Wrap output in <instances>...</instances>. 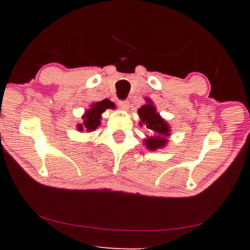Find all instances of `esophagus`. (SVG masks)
Here are the masks:
<instances>
[{"instance_id":"1","label":"esophagus","mask_w":250,"mask_h":250,"mask_svg":"<svg viewBox=\"0 0 250 250\" xmlns=\"http://www.w3.org/2000/svg\"><path fill=\"white\" fill-rule=\"evenodd\" d=\"M118 104H119V107L124 110H128L129 105H130L128 100H120L119 103H118Z\"/></svg>"}]
</instances>
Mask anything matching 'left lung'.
I'll use <instances>...</instances> for the list:
<instances>
[{
	"mask_svg": "<svg viewBox=\"0 0 250 250\" xmlns=\"http://www.w3.org/2000/svg\"><path fill=\"white\" fill-rule=\"evenodd\" d=\"M146 104H143L140 109H138L139 117H140V124L139 125L141 126L146 125L150 130V132L154 133L151 137L145 139V145L149 150L155 151L167 146V137L170 135V125L156 112V109L152 104L151 99L146 98Z\"/></svg>",
	"mask_w": 250,
	"mask_h": 250,
	"instance_id": "obj_1",
	"label": "left lung"
}]
</instances>
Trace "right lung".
<instances>
[{
	"label": "right lung",
	"mask_w": 250,
	"mask_h": 250,
	"mask_svg": "<svg viewBox=\"0 0 250 250\" xmlns=\"http://www.w3.org/2000/svg\"><path fill=\"white\" fill-rule=\"evenodd\" d=\"M113 107H115V104L108 99L90 104V108L86 110V113L83 116V124H79L77 125L78 131L86 130L88 132H90V131L96 130L101 124L100 119L103 112H104L107 109H112Z\"/></svg>",
	"instance_id": "obj_1"
}]
</instances>
